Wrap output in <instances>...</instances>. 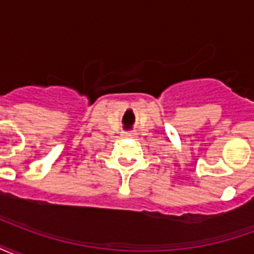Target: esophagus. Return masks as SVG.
<instances>
[{
	"label": "esophagus",
	"mask_w": 254,
	"mask_h": 254,
	"mask_svg": "<svg viewBox=\"0 0 254 254\" xmlns=\"http://www.w3.org/2000/svg\"><path fill=\"white\" fill-rule=\"evenodd\" d=\"M136 133L134 132H124V137H134Z\"/></svg>",
	"instance_id": "obj_1"
}]
</instances>
